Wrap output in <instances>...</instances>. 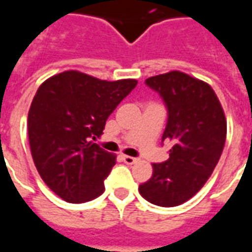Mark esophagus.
<instances>
[{"label":"esophagus","instance_id":"esophagus-1","mask_svg":"<svg viewBox=\"0 0 252 252\" xmlns=\"http://www.w3.org/2000/svg\"><path fill=\"white\" fill-rule=\"evenodd\" d=\"M123 160L126 162V164H133L137 162V158H133V157H128V155H124L123 157Z\"/></svg>","mask_w":252,"mask_h":252}]
</instances>
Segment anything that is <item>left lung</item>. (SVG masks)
I'll list each match as a JSON object with an SVG mask.
<instances>
[{
	"label": "left lung",
	"instance_id": "left-lung-1",
	"mask_svg": "<svg viewBox=\"0 0 252 252\" xmlns=\"http://www.w3.org/2000/svg\"><path fill=\"white\" fill-rule=\"evenodd\" d=\"M163 98L167 124L162 136L173 142L170 158L153 163V177L140 194L158 206H178L205 185L221 157L227 120L213 89L185 72L170 71L146 79Z\"/></svg>",
	"mask_w": 252,
	"mask_h": 252
}]
</instances>
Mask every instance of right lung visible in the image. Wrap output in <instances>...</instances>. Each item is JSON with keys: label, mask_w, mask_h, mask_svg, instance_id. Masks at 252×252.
I'll return each mask as SVG.
<instances>
[{"label": "right lung", "mask_w": 252, "mask_h": 252, "mask_svg": "<svg viewBox=\"0 0 252 252\" xmlns=\"http://www.w3.org/2000/svg\"><path fill=\"white\" fill-rule=\"evenodd\" d=\"M136 85L68 70L37 89L28 112L31 153L41 180L62 200L81 204L104 193L116 155L92 140Z\"/></svg>", "instance_id": "add662e5"}]
</instances>
